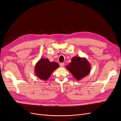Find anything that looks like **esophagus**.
I'll list each match as a JSON object with an SVG mask.
<instances>
[{"label":"esophagus","instance_id":"34e87169","mask_svg":"<svg viewBox=\"0 0 121 121\" xmlns=\"http://www.w3.org/2000/svg\"><path fill=\"white\" fill-rule=\"evenodd\" d=\"M64 65H65V64L64 63H61L60 64V67H64Z\"/></svg>","mask_w":121,"mask_h":121}]
</instances>
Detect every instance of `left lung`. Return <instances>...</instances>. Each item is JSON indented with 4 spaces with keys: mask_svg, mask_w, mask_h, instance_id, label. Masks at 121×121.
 Masks as SVG:
<instances>
[{
    "mask_svg": "<svg viewBox=\"0 0 121 121\" xmlns=\"http://www.w3.org/2000/svg\"><path fill=\"white\" fill-rule=\"evenodd\" d=\"M66 68L72 74L76 80H80L85 77L91 71V65L86 58L73 57Z\"/></svg>",
    "mask_w": 121,
    "mask_h": 121,
    "instance_id": "1",
    "label": "left lung"
}]
</instances>
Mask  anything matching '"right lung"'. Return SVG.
Instances as JSON below:
<instances>
[{"mask_svg": "<svg viewBox=\"0 0 121 121\" xmlns=\"http://www.w3.org/2000/svg\"><path fill=\"white\" fill-rule=\"evenodd\" d=\"M59 66V64L56 62H50L48 59L42 58L35 66V74L40 79L46 81L50 77L53 71Z\"/></svg>", "mask_w": 121, "mask_h": 121, "instance_id": "add662e5", "label": "right lung"}]
</instances>
